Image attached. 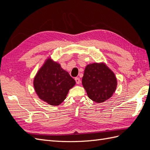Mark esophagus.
<instances>
[{
    "label": "esophagus",
    "instance_id": "obj_1",
    "mask_svg": "<svg viewBox=\"0 0 150 150\" xmlns=\"http://www.w3.org/2000/svg\"><path fill=\"white\" fill-rule=\"evenodd\" d=\"M75 81H76V84H79L81 83V80L79 78H75Z\"/></svg>",
    "mask_w": 150,
    "mask_h": 150
}]
</instances>
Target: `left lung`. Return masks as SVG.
<instances>
[{
    "label": "left lung",
    "instance_id": "left-lung-1",
    "mask_svg": "<svg viewBox=\"0 0 150 150\" xmlns=\"http://www.w3.org/2000/svg\"><path fill=\"white\" fill-rule=\"evenodd\" d=\"M82 83L88 97L100 103L112 96L117 80L115 74L104 63H94L86 67Z\"/></svg>",
    "mask_w": 150,
    "mask_h": 150
}]
</instances>
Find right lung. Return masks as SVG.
<instances>
[{"label": "right lung", "mask_w": 150, "mask_h": 150, "mask_svg": "<svg viewBox=\"0 0 150 150\" xmlns=\"http://www.w3.org/2000/svg\"><path fill=\"white\" fill-rule=\"evenodd\" d=\"M75 84L69 74L51 59L46 61L34 80V89L39 98L52 106L63 102Z\"/></svg>", "instance_id": "obj_1"}]
</instances>
